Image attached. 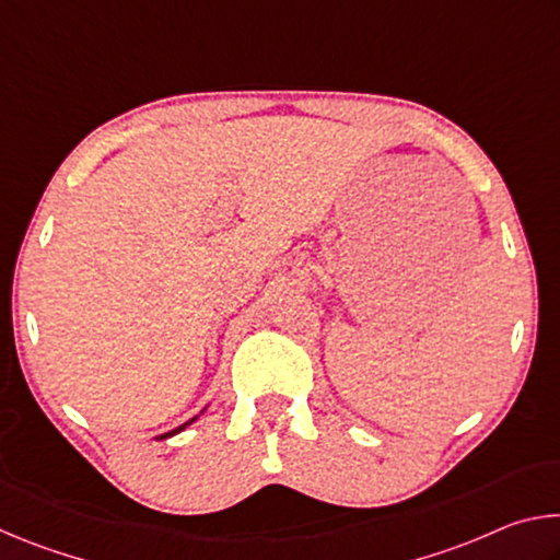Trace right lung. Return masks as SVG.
I'll return each instance as SVG.
<instances>
[{
	"label": "right lung",
	"mask_w": 560,
	"mask_h": 560,
	"mask_svg": "<svg viewBox=\"0 0 560 560\" xmlns=\"http://www.w3.org/2000/svg\"><path fill=\"white\" fill-rule=\"evenodd\" d=\"M197 420V417H192V420H189V422H185V424H179V428L177 430H173V432H165V434H160V438L158 440H165V438H173V434H177V432H183L185 428H187V424H192Z\"/></svg>",
	"instance_id": "obj_1"
}]
</instances>
